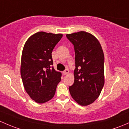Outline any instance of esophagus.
<instances>
[{
  "label": "esophagus",
  "instance_id": "34e87169",
  "mask_svg": "<svg viewBox=\"0 0 129 129\" xmlns=\"http://www.w3.org/2000/svg\"><path fill=\"white\" fill-rule=\"evenodd\" d=\"M69 73V70H68V69H66V70H64V71L63 72V74L64 75H67V74H68Z\"/></svg>",
  "mask_w": 129,
  "mask_h": 129
}]
</instances>
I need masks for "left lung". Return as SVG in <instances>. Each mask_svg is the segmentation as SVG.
<instances>
[{"mask_svg": "<svg viewBox=\"0 0 129 129\" xmlns=\"http://www.w3.org/2000/svg\"><path fill=\"white\" fill-rule=\"evenodd\" d=\"M66 36L75 53V79L69 91L77 103L88 106L99 97L104 86L103 51L96 38L89 33L79 31Z\"/></svg>", "mask_w": 129, "mask_h": 129, "instance_id": "1", "label": "left lung"}]
</instances>
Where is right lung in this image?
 Masks as SVG:
<instances>
[{
  "mask_svg": "<svg viewBox=\"0 0 129 129\" xmlns=\"http://www.w3.org/2000/svg\"><path fill=\"white\" fill-rule=\"evenodd\" d=\"M62 36L38 32L24 45L20 68L21 79L26 93L38 103L51 100L60 82L62 74L52 67V52Z\"/></svg>",
  "mask_w": 129,
  "mask_h": 129,
  "instance_id": "obj_1",
  "label": "right lung"
}]
</instances>
